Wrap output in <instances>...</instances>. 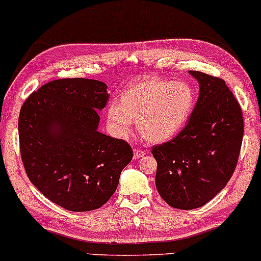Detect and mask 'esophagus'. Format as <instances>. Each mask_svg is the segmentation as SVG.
Instances as JSON below:
<instances>
[{
    "label": "esophagus",
    "instance_id": "obj_1",
    "mask_svg": "<svg viewBox=\"0 0 261 261\" xmlns=\"http://www.w3.org/2000/svg\"><path fill=\"white\" fill-rule=\"evenodd\" d=\"M145 154H146V152L142 151V149H139V148L134 149V157L136 158V160H139V158H142Z\"/></svg>",
    "mask_w": 261,
    "mask_h": 261
}]
</instances>
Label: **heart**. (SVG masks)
<instances>
[{
    "mask_svg": "<svg viewBox=\"0 0 261 261\" xmlns=\"http://www.w3.org/2000/svg\"><path fill=\"white\" fill-rule=\"evenodd\" d=\"M194 107L195 92L189 83L148 77L128 87L110 104L108 121L116 134L125 136L131 130V119H137L143 139L164 142L185 126Z\"/></svg>",
    "mask_w": 261,
    "mask_h": 261,
    "instance_id": "obj_1",
    "label": "heart"
}]
</instances>
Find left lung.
<instances>
[{
	"mask_svg": "<svg viewBox=\"0 0 261 261\" xmlns=\"http://www.w3.org/2000/svg\"><path fill=\"white\" fill-rule=\"evenodd\" d=\"M200 85L196 106L174 139L152 148L155 188L169 206L201 207L220 193L234 172L243 141L239 103L220 77L189 71Z\"/></svg>",
	"mask_w": 261,
	"mask_h": 261,
	"instance_id": "obj_1",
	"label": "left lung"
}]
</instances>
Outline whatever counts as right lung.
I'll return each instance as SVG.
<instances>
[{
    "mask_svg": "<svg viewBox=\"0 0 261 261\" xmlns=\"http://www.w3.org/2000/svg\"><path fill=\"white\" fill-rule=\"evenodd\" d=\"M97 80L62 79L41 86L20 108L23 166L45 197L68 211L101 207L133 160L124 140L98 131L109 94Z\"/></svg>",
    "mask_w": 261,
    "mask_h": 261,
    "instance_id": "add662e5",
    "label": "right lung"
}]
</instances>
